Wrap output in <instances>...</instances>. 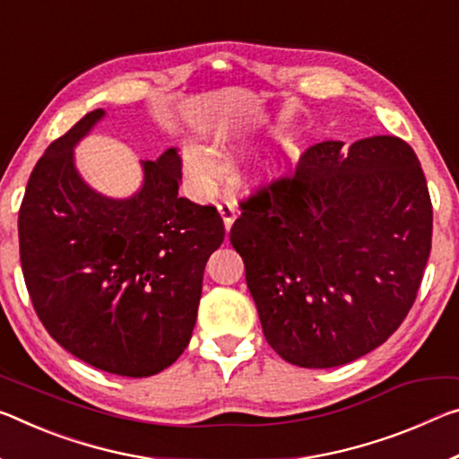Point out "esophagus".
Segmentation results:
<instances>
[{"label": "esophagus", "mask_w": 459, "mask_h": 459, "mask_svg": "<svg viewBox=\"0 0 459 459\" xmlns=\"http://www.w3.org/2000/svg\"><path fill=\"white\" fill-rule=\"evenodd\" d=\"M218 212H221L224 229H227V232H229L230 227H232V222H235V218H237L235 206H232L230 202H221V204H218Z\"/></svg>", "instance_id": "esophagus-1"}]
</instances>
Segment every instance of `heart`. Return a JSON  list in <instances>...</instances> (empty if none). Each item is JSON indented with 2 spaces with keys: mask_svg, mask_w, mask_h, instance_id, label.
I'll return each instance as SVG.
<instances>
[{
  "mask_svg": "<svg viewBox=\"0 0 459 459\" xmlns=\"http://www.w3.org/2000/svg\"><path fill=\"white\" fill-rule=\"evenodd\" d=\"M184 161L187 173H190L198 184H212V181L221 176V167L214 161V157L198 147H187ZM278 169L280 165L273 163L272 167H267V173L273 176V173H278Z\"/></svg>",
  "mask_w": 459,
  "mask_h": 459,
  "instance_id": "b5f03b06",
  "label": "heart"
}]
</instances>
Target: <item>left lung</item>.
Listing matches in <instances>:
<instances>
[{"instance_id":"obj_1","label":"left lung","mask_w":459,"mask_h":459,"mask_svg":"<svg viewBox=\"0 0 459 459\" xmlns=\"http://www.w3.org/2000/svg\"><path fill=\"white\" fill-rule=\"evenodd\" d=\"M312 144L294 176L241 202L230 243L267 343L300 368H337L382 345L417 298L433 206L398 136Z\"/></svg>"}]
</instances>
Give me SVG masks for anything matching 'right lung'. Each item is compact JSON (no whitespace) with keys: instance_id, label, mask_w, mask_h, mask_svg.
Instances as JSON below:
<instances>
[{"instance_id":"1","label":"right lung","mask_w":459,"mask_h":459,"mask_svg":"<svg viewBox=\"0 0 459 459\" xmlns=\"http://www.w3.org/2000/svg\"><path fill=\"white\" fill-rule=\"evenodd\" d=\"M104 114H85L36 163L18 216L20 261L56 343L104 372L147 377L190 343L204 267L224 224L214 206L178 195V149L141 161L143 187L130 198L87 186L73 149Z\"/></svg>"}]
</instances>
